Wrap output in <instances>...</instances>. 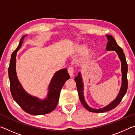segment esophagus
<instances>
[{"label": "esophagus", "mask_w": 135, "mask_h": 135, "mask_svg": "<svg viewBox=\"0 0 135 135\" xmlns=\"http://www.w3.org/2000/svg\"><path fill=\"white\" fill-rule=\"evenodd\" d=\"M68 72L69 73L70 76L72 77L73 76V68L72 67H70L68 68Z\"/></svg>", "instance_id": "34e87169"}]
</instances>
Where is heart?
Segmentation results:
<instances>
[{
    "instance_id": "heart-1",
    "label": "heart",
    "mask_w": 135,
    "mask_h": 135,
    "mask_svg": "<svg viewBox=\"0 0 135 135\" xmlns=\"http://www.w3.org/2000/svg\"><path fill=\"white\" fill-rule=\"evenodd\" d=\"M88 50V46L86 45H80L77 46L76 49H75V52L78 55H82L86 53L85 56H84V61H86L90 58L91 55V52L90 51H87Z\"/></svg>"
}]
</instances>
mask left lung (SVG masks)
I'll return each instance as SVG.
<instances>
[{
  "instance_id": "8db88e82",
  "label": "left lung",
  "mask_w": 135,
  "mask_h": 135,
  "mask_svg": "<svg viewBox=\"0 0 135 135\" xmlns=\"http://www.w3.org/2000/svg\"><path fill=\"white\" fill-rule=\"evenodd\" d=\"M108 42H107L106 46V51H115L117 54L118 58L120 59L121 64H122V86H121L120 90L118 92L117 97L115 99L113 100L110 104L107 105V106L103 108L99 109H95L91 108L86 103L85 99L84 97V84L83 81L81 72H79L77 74V76L75 77V81H76L77 91L79 93V99L80 100L81 104L84 106V108L88 111L93 113H104V112L108 111L113 109L117 107L122 100V98L126 93L127 90V64L126 60V57L124 55L123 50L117 45L115 39L113 36L110 35H106Z\"/></svg>"
}]
</instances>
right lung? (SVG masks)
<instances>
[{"instance_id": "obj_1", "label": "right lung", "mask_w": 135, "mask_h": 135, "mask_svg": "<svg viewBox=\"0 0 135 135\" xmlns=\"http://www.w3.org/2000/svg\"><path fill=\"white\" fill-rule=\"evenodd\" d=\"M27 36H22L17 48L11 55L8 68L11 95L15 101L26 113L35 115L48 114L55 109L61 89L65 81L70 79V75L66 68L59 70L55 73L49 84L47 94L45 99H41L27 93L18 80L16 72V56L17 52L21 48L24 38Z\"/></svg>"}]
</instances>
